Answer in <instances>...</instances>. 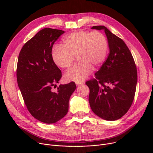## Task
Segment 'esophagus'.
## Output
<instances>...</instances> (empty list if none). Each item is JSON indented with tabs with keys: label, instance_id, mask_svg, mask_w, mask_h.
I'll use <instances>...</instances> for the list:
<instances>
[{
	"label": "esophagus",
	"instance_id": "obj_1",
	"mask_svg": "<svg viewBox=\"0 0 153 153\" xmlns=\"http://www.w3.org/2000/svg\"><path fill=\"white\" fill-rule=\"evenodd\" d=\"M75 83H76V85H80V84H82V83H83V82H82V81H76V82H75Z\"/></svg>",
	"mask_w": 153,
	"mask_h": 153
}]
</instances>
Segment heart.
<instances>
[{"instance_id":"b5f03b06","label":"heart","mask_w":153,"mask_h":153,"mask_svg":"<svg viewBox=\"0 0 153 153\" xmlns=\"http://www.w3.org/2000/svg\"><path fill=\"white\" fill-rule=\"evenodd\" d=\"M62 46L54 45L51 51L54 63L58 67L69 68L77 56L79 61L65 73L69 81H82L94 68L105 59L108 49L106 36L102 32L79 30L62 38Z\"/></svg>"}]
</instances>
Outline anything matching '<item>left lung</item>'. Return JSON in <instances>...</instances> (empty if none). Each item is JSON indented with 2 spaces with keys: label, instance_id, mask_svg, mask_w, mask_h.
Masks as SVG:
<instances>
[{
  "label": "left lung",
  "instance_id": "8db88e82",
  "mask_svg": "<svg viewBox=\"0 0 153 153\" xmlns=\"http://www.w3.org/2000/svg\"><path fill=\"white\" fill-rule=\"evenodd\" d=\"M92 29L103 30L106 35L109 55L95 79L87 81L89 101L94 113L100 118L115 121L130 108L137 84V71L133 56L123 40L104 26Z\"/></svg>",
  "mask_w": 153,
  "mask_h": 153
}]
</instances>
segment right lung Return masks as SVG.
Returning a JSON list of instances; mask_svg holds the SVG:
<instances>
[{
    "label": "right lung",
    "mask_w": 153,
    "mask_h": 153,
    "mask_svg": "<svg viewBox=\"0 0 153 153\" xmlns=\"http://www.w3.org/2000/svg\"><path fill=\"white\" fill-rule=\"evenodd\" d=\"M64 33L42 29L23 45L18 58L17 79L24 102L31 115L45 123H54L65 117L70 97L76 89L71 82L52 91L62 76L52 59V48Z\"/></svg>",
    "instance_id": "right-lung-1"
}]
</instances>
